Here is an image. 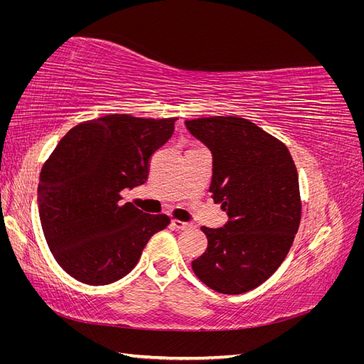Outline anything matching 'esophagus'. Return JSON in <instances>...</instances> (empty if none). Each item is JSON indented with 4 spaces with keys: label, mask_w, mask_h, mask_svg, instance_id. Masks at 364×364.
I'll return each instance as SVG.
<instances>
[{
    "label": "esophagus",
    "mask_w": 364,
    "mask_h": 364,
    "mask_svg": "<svg viewBox=\"0 0 364 364\" xmlns=\"http://www.w3.org/2000/svg\"><path fill=\"white\" fill-rule=\"evenodd\" d=\"M171 226H173L174 229H178V230H186V229H191V228H193L190 223L181 222V220H178V218H173V220H171Z\"/></svg>",
    "instance_id": "obj_1"
}]
</instances>
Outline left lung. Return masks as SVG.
I'll return each instance as SVG.
<instances>
[{
  "instance_id": "1",
  "label": "left lung",
  "mask_w": 364,
  "mask_h": 364,
  "mask_svg": "<svg viewBox=\"0 0 364 364\" xmlns=\"http://www.w3.org/2000/svg\"><path fill=\"white\" fill-rule=\"evenodd\" d=\"M185 126L213 153L209 193L229 217L223 228H202L208 247L193 261V270L218 293L257 289L287 257L301 223L299 179L290 151L245 118L208 117Z\"/></svg>"
}]
</instances>
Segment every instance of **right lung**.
<instances>
[{"label":"right lung","mask_w":364,"mask_h":364,"mask_svg":"<svg viewBox=\"0 0 364 364\" xmlns=\"http://www.w3.org/2000/svg\"><path fill=\"white\" fill-rule=\"evenodd\" d=\"M178 118L124 114L83 121L43 164L38 185L43 235L59 266L90 285L121 279L136 266L147 241L170 225L121 203V191L149 178L150 158L167 142Z\"/></svg>","instance_id":"add662e5"}]
</instances>
